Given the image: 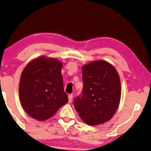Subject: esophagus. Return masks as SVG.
Masks as SVG:
<instances>
[{"label": "esophagus", "instance_id": "1", "mask_svg": "<svg viewBox=\"0 0 151 151\" xmlns=\"http://www.w3.org/2000/svg\"><path fill=\"white\" fill-rule=\"evenodd\" d=\"M68 99H69V103H71L72 101H73V95H72V94H70V95H69Z\"/></svg>", "mask_w": 151, "mask_h": 151}]
</instances>
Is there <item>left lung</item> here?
<instances>
[{
  "label": "left lung",
  "mask_w": 151,
  "mask_h": 151,
  "mask_svg": "<svg viewBox=\"0 0 151 151\" xmlns=\"http://www.w3.org/2000/svg\"><path fill=\"white\" fill-rule=\"evenodd\" d=\"M82 95L73 101L74 107L83 121L98 125L108 121L117 110L121 95L119 73L112 65L99 60L82 68Z\"/></svg>",
  "instance_id": "1"
}]
</instances>
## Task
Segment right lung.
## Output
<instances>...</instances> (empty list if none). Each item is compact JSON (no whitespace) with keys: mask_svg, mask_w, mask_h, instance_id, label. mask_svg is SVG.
<instances>
[{"mask_svg":"<svg viewBox=\"0 0 151 151\" xmlns=\"http://www.w3.org/2000/svg\"><path fill=\"white\" fill-rule=\"evenodd\" d=\"M62 67L57 59L41 56L24 69L19 85V99L30 116L45 121L68 102L63 87Z\"/></svg>","mask_w":151,"mask_h":151,"instance_id":"obj_1","label":"right lung"}]
</instances>
